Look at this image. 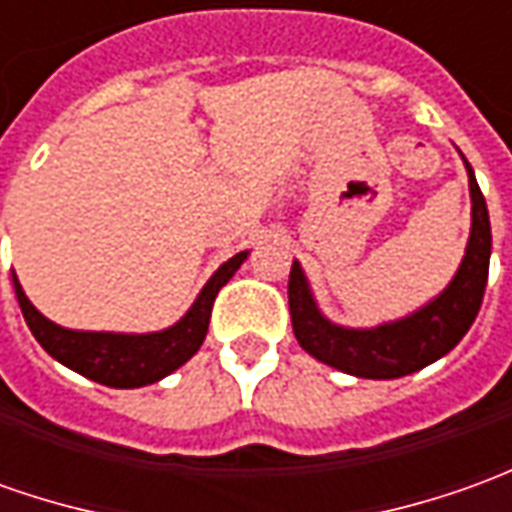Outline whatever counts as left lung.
I'll use <instances>...</instances> for the list:
<instances>
[{
  "instance_id": "obj_1",
  "label": "left lung",
  "mask_w": 512,
  "mask_h": 512,
  "mask_svg": "<svg viewBox=\"0 0 512 512\" xmlns=\"http://www.w3.org/2000/svg\"><path fill=\"white\" fill-rule=\"evenodd\" d=\"M471 190V235L451 283L417 311L375 328H344L319 311L302 266L294 260L288 277V308L294 336L305 353L356 378L389 381L417 373L454 350L474 325L485 297L490 266V218L474 168L462 156Z\"/></svg>"
}]
</instances>
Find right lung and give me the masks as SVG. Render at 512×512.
Wrapping results in <instances>:
<instances>
[{"mask_svg": "<svg viewBox=\"0 0 512 512\" xmlns=\"http://www.w3.org/2000/svg\"><path fill=\"white\" fill-rule=\"evenodd\" d=\"M249 252H238L221 263L207 285L201 288L190 311L165 330L154 333H111V330H72L55 325L52 319L38 311L27 300L19 277L13 274L16 300L22 308L27 328L33 330L36 342L50 353L55 361L75 370L83 378H92L97 384L114 389H137L162 381L165 375L179 370L184 361L196 356L204 344L210 328L212 302L218 291L232 280V274L241 269Z\"/></svg>", "mask_w": 512, "mask_h": 512, "instance_id": "obj_1", "label": "right lung"}]
</instances>
